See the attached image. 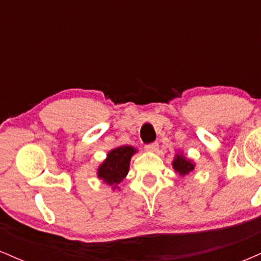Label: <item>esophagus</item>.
I'll use <instances>...</instances> for the list:
<instances>
[{"mask_svg": "<svg viewBox=\"0 0 261 261\" xmlns=\"http://www.w3.org/2000/svg\"><path fill=\"white\" fill-rule=\"evenodd\" d=\"M146 151L148 152H155L158 149V143L157 142H153V143H148V145H146Z\"/></svg>", "mask_w": 261, "mask_h": 261, "instance_id": "34e87169", "label": "esophagus"}]
</instances>
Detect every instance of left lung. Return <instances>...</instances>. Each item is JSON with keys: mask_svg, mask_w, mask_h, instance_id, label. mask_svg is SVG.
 Masks as SVG:
<instances>
[{"mask_svg": "<svg viewBox=\"0 0 261 261\" xmlns=\"http://www.w3.org/2000/svg\"><path fill=\"white\" fill-rule=\"evenodd\" d=\"M194 163L191 161L187 160L184 155L176 154L174 161H173V168L175 169L176 173H179L180 175H187L190 172L194 170Z\"/></svg>", "mask_w": 261, "mask_h": 261, "instance_id": "obj_1", "label": "left lung"}]
</instances>
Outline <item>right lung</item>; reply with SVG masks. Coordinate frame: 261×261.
Returning <instances> with one entry per match:
<instances>
[{"instance_id": "1", "label": "right lung", "mask_w": 261, "mask_h": 261, "mask_svg": "<svg viewBox=\"0 0 261 261\" xmlns=\"http://www.w3.org/2000/svg\"><path fill=\"white\" fill-rule=\"evenodd\" d=\"M136 149L131 146H120L114 148L107 155V160L98 168V176L107 184L114 185L121 182L127 175L130 160Z\"/></svg>"}]
</instances>
